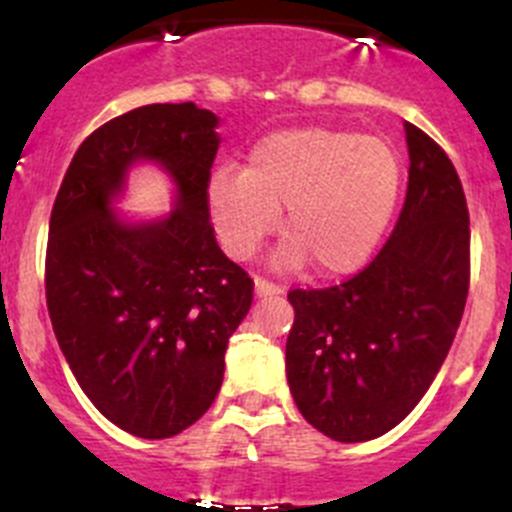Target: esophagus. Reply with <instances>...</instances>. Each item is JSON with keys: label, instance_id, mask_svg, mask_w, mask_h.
<instances>
[{"label": "esophagus", "instance_id": "esophagus-1", "mask_svg": "<svg viewBox=\"0 0 512 512\" xmlns=\"http://www.w3.org/2000/svg\"><path fill=\"white\" fill-rule=\"evenodd\" d=\"M255 292L260 294V297H267V294H282V292H285V287L275 285V282H270V280H265V277L255 275Z\"/></svg>", "mask_w": 512, "mask_h": 512}]
</instances>
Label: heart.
I'll use <instances>...</instances> for the list:
<instances>
[{
	"instance_id": "1",
	"label": "heart",
	"mask_w": 512,
	"mask_h": 512,
	"mask_svg": "<svg viewBox=\"0 0 512 512\" xmlns=\"http://www.w3.org/2000/svg\"><path fill=\"white\" fill-rule=\"evenodd\" d=\"M401 158L389 141L342 128H292L255 146L245 173L220 170L208 200L215 230L247 257L277 227L289 265L312 262L322 277L359 270L391 223Z\"/></svg>"
}]
</instances>
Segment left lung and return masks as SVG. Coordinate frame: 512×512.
I'll list each match as a JSON object with an SVG mask.
<instances>
[{
  "label": "left lung",
  "instance_id": "obj_1",
  "mask_svg": "<svg viewBox=\"0 0 512 512\" xmlns=\"http://www.w3.org/2000/svg\"><path fill=\"white\" fill-rule=\"evenodd\" d=\"M409 188L384 250L347 282L289 289L287 381L302 416L342 443L399 426L436 379L466 309L471 223L451 158L404 123Z\"/></svg>",
  "mask_w": 512,
  "mask_h": 512
}]
</instances>
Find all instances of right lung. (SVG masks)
<instances>
[{
  "label": "right lung",
  "mask_w": 512,
  "mask_h": 512,
  "mask_svg": "<svg viewBox=\"0 0 512 512\" xmlns=\"http://www.w3.org/2000/svg\"><path fill=\"white\" fill-rule=\"evenodd\" d=\"M215 126L190 101L111 118L79 146L51 210L44 285L56 342L91 404L138 438L175 436L210 409L255 292L210 223ZM138 157L169 168L179 208L123 226L107 200Z\"/></svg>",
  "instance_id": "add662e5"
}]
</instances>
